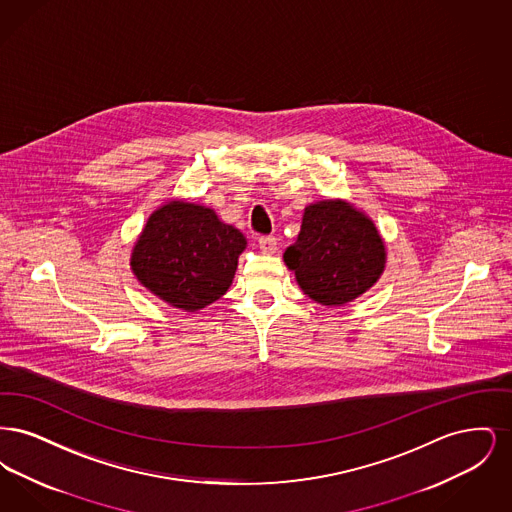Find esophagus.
<instances>
[{"instance_id":"34e87169","label":"esophagus","mask_w":512,"mask_h":512,"mask_svg":"<svg viewBox=\"0 0 512 512\" xmlns=\"http://www.w3.org/2000/svg\"><path fill=\"white\" fill-rule=\"evenodd\" d=\"M259 247H261L263 253L272 255V253H276V249H278V240H276L274 236H261V238H259Z\"/></svg>"}]
</instances>
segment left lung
Listing matches in <instances>:
<instances>
[{
    "label": "left lung",
    "mask_w": 512,
    "mask_h": 512,
    "mask_svg": "<svg viewBox=\"0 0 512 512\" xmlns=\"http://www.w3.org/2000/svg\"><path fill=\"white\" fill-rule=\"evenodd\" d=\"M284 263L313 301L340 307L370 290L386 267V245L374 222L341 199L305 207L301 232Z\"/></svg>",
    "instance_id": "obj_1"
}]
</instances>
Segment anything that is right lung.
<instances>
[{
	"label": "right lung",
	"instance_id": "obj_1",
	"mask_svg": "<svg viewBox=\"0 0 512 512\" xmlns=\"http://www.w3.org/2000/svg\"><path fill=\"white\" fill-rule=\"evenodd\" d=\"M245 245L213 209L174 199L147 219L130 267L153 295L195 313L228 292Z\"/></svg>",
	"mask_w": 512,
	"mask_h": 512
}]
</instances>
